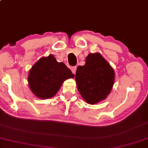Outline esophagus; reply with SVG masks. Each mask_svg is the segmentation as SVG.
<instances>
[{"label":"esophagus","mask_w":148,"mask_h":148,"mask_svg":"<svg viewBox=\"0 0 148 148\" xmlns=\"http://www.w3.org/2000/svg\"><path fill=\"white\" fill-rule=\"evenodd\" d=\"M71 70H72V72L73 74H75L76 70V66L72 67V68H71Z\"/></svg>","instance_id":"obj_1"}]
</instances>
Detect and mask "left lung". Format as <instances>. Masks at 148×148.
Returning a JSON list of instances; mask_svg holds the SVG:
<instances>
[{
	"label": "left lung",
	"instance_id": "1",
	"mask_svg": "<svg viewBox=\"0 0 148 148\" xmlns=\"http://www.w3.org/2000/svg\"><path fill=\"white\" fill-rule=\"evenodd\" d=\"M115 73L109 63L99 53H90L84 66H79L75 80L78 90L86 103L95 104L110 93Z\"/></svg>",
	"mask_w": 148,
	"mask_h": 148
}]
</instances>
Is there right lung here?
<instances>
[{"mask_svg": "<svg viewBox=\"0 0 148 148\" xmlns=\"http://www.w3.org/2000/svg\"><path fill=\"white\" fill-rule=\"evenodd\" d=\"M71 70L62 62H58L53 55L41 58L29 71L28 84L32 92L40 99L56 95L63 82L74 78Z\"/></svg>", "mask_w": 148, "mask_h": 148, "instance_id": "1", "label": "right lung"}]
</instances>
